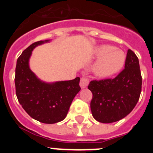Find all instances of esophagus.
Segmentation results:
<instances>
[{
    "instance_id": "obj_1",
    "label": "esophagus",
    "mask_w": 153,
    "mask_h": 153,
    "mask_svg": "<svg viewBox=\"0 0 153 153\" xmlns=\"http://www.w3.org/2000/svg\"><path fill=\"white\" fill-rule=\"evenodd\" d=\"M89 83H90V80L87 77H82L80 79V82H79V86L82 89L86 88V86L89 85Z\"/></svg>"
}]
</instances>
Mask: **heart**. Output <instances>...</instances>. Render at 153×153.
Returning <instances> with one entry per match:
<instances>
[{
	"instance_id": "heart-1",
	"label": "heart",
	"mask_w": 153,
	"mask_h": 153,
	"mask_svg": "<svg viewBox=\"0 0 153 153\" xmlns=\"http://www.w3.org/2000/svg\"><path fill=\"white\" fill-rule=\"evenodd\" d=\"M96 53L100 57L93 66V72L100 77H107L119 72L123 67L126 55L121 50L103 44L98 47Z\"/></svg>"
}]
</instances>
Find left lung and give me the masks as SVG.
<instances>
[{
	"label": "left lung",
	"instance_id": "left-lung-1",
	"mask_svg": "<svg viewBox=\"0 0 153 153\" xmlns=\"http://www.w3.org/2000/svg\"><path fill=\"white\" fill-rule=\"evenodd\" d=\"M88 89L93 93L92 115L98 122L111 123L122 120L134 109L142 90L139 59L128 50L125 69L113 79L92 80Z\"/></svg>",
	"mask_w": 153,
	"mask_h": 153
}]
</instances>
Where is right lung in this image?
Instances as JSON below:
<instances>
[{
  "label": "right lung",
  "instance_id": "obj_1",
  "mask_svg": "<svg viewBox=\"0 0 153 153\" xmlns=\"http://www.w3.org/2000/svg\"><path fill=\"white\" fill-rule=\"evenodd\" d=\"M49 41L35 42L23 51L17 60L14 81L17 100L27 113L39 122L53 124L67 117L73 100L80 90V79L47 83L31 71L29 59L32 51Z\"/></svg>",
  "mask_w": 153,
  "mask_h": 153
}]
</instances>
